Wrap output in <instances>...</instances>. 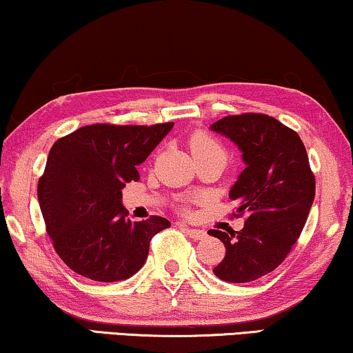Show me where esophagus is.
<instances>
[{
    "label": "esophagus",
    "mask_w": 353,
    "mask_h": 353,
    "mask_svg": "<svg viewBox=\"0 0 353 353\" xmlns=\"http://www.w3.org/2000/svg\"><path fill=\"white\" fill-rule=\"evenodd\" d=\"M179 227H182L188 233V236L193 238V240H203V238H206V232L200 230V228H190L185 224H179Z\"/></svg>",
    "instance_id": "obj_1"
}]
</instances>
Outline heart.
Segmentation results:
<instances>
[{
  "label": "heart",
  "instance_id": "heart-1",
  "mask_svg": "<svg viewBox=\"0 0 353 353\" xmlns=\"http://www.w3.org/2000/svg\"><path fill=\"white\" fill-rule=\"evenodd\" d=\"M190 148L195 158L200 155H208V153H221V155L225 157L224 148H222L214 139L206 136V134H195L190 141Z\"/></svg>",
  "mask_w": 353,
  "mask_h": 353
}]
</instances>
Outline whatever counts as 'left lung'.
<instances>
[{
  "label": "left lung",
  "instance_id": "1",
  "mask_svg": "<svg viewBox=\"0 0 353 353\" xmlns=\"http://www.w3.org/2000/svg\"><path fill=\"white\" fill-rule=\"evenodd\" d=\"M230 139L246 168L228 196L235 216L248 214L240 232L210 230L225 246L212 272L230 283H250L275 270L299 238L315 198V176L299 134L264 113H241L212 123Z\"/></svg>",
  "mask_w": 353,
  "mask_h": 353
}]
</instances>
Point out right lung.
I'll return each instance as SVG.
<instances>
[{"mask_svg":"<svg viewBox=\"0 0 353 353\" xmlns=\"http://www.w3.org/2000/svg\"><path fill=\"white\" fill-rule=\"evenodd\" d=\"M174 123L118 126L99 123L61 137L38 182L46 232L59 257L94 281L126 280L142 269L150 240L171 222L128 219L121 190Z\"/></svg>","mask_w":353,"mask_h":353,"instance_id":"add662e5","label":"right lung"}]
</instances>
